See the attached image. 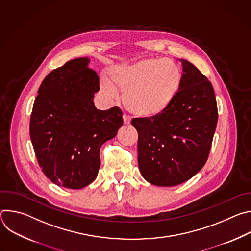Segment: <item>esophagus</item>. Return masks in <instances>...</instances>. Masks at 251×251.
<instances>
[{"label":"esophagus","instance_id":"esophagus-1","mask_svg":"<svg viewBox=\"0 0 251 251\" xmlns=\"http://www.w3.org/2000/svg\"><path fill=\"white\" fill-rule=\"evenodd\" d=\"M123 122H124V124H130V122H131L130 117L127 115H123Z\"/></svg>","mask_w":251,"mask_h":251}]
</instances>
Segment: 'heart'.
I'll return each instance as SVG.
<instances>
[{
    "instance_id": "1",
    "label": "heart",
    "mask_w": 251,
    "mask_h": 251,
    "mask_svg": "<svg viewBox=\"0 0 251 251\" xmlns=\"http://www.w3.org/2000/svg\"><path fill=\"white\" fill-rule=\"evenodd\" d=\"M182 80V70L176 63L148 58L113 67L109 71L112 86L105 83L104 89L110 94H114V89L123 92V103L131 114L155 118L171 106Z\"/></svg>"
}]
</instances>
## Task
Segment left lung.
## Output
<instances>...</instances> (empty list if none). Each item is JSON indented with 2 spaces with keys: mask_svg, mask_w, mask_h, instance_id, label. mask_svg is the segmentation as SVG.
<instances>
[{
  "mask_svg": "<svg viewBox=\"0 0 251 251\" xmlns=\"http://www.w3.org/2000/svg\"><path fill=\"white\" fill-rule=\"evenodd\" d=\"M183 66L181 89L169 108L155 118H134L138 165L152 185L173 187L204 166L218 123V105L207 77L191 62Z\"/></svg>",
  "mask_w": 251,
  "mask_h": 251,
  "instance_id": "left-lung-1",
  "label": "left lung"
}]
</instances>
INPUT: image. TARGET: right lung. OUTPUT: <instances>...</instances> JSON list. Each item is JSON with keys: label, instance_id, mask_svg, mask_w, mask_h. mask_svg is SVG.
I'll return each mask as SVG.
<instances>
[{"label": "right lung", "instance_id": "1", "mask_svg": "<svg viewBox=\"0 0 251 251\" xmlns=\"http://www.w3.org/2000/svg\"><path fill=\"white\" fill-rule=\"evenodd\" d=\"M88 62L79 57L50 71L30 115L29 136L39 166L53 184L67 189H81L95 180L100 147L123 125L119 107L94 106L99 77Z\"/></svg>", "mask_w": 251, "mask_h": 251}]
</instances>
